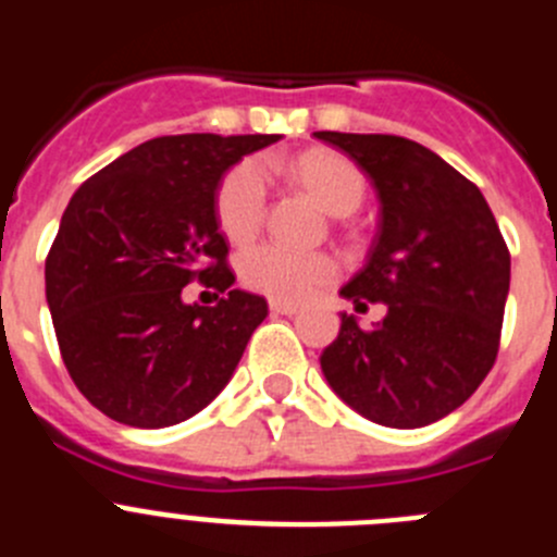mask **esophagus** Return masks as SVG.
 <instances>
[{
	"instance_id": "34e87169",
	"label": "esophagus",
	"mask_w": 557,
	"mask_h": 557,
	"mask_svg": "<svg viewBox=\"0 0 557 557\" xmlns=\"http://www.w3.org/2000/svg\"><path fill=\"white\" fill-rule=\"evenodd\" d=\"M270 312L273 314H298L301 307L298 304H289V301H270Z\"/></svg>"
}]
</instances>
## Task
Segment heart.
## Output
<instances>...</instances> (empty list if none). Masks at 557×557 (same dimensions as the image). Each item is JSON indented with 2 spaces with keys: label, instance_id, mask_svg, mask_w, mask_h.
Masks as SVG:
<instances>
[{
  "label": "heart",
  "instance_id": "obj_1",
  "mask_svg": "<svg viewBox=\"0 0 557 557\" xmlns=\"http://www.w3.org/2000/svg\"><path fill=\"white\" fill-rule=\"evenodd\" d=\"M293 178L334 218H348L366 198V178L348 159L329 150L304 152L289 164ZM268 206V172L259 161H243L218 191V220L231 243H248L262 228ZM243 282L275 301H304L337 275L326 253H304L282 245H259L243 256Z\"/></svg>",
  "mask_w": 557,
  "mask_h": 557
}]
</instances>
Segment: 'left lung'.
Segmentation results:
<instances>
[{
  "label": "left lung",
  "mask_w": 557,
  "mask_h": 557,
  "mask_svg": "<svg viewBox=\"0 0 557 557\" xmlns=\"http://www.w3.org/2000/svg\"><path fill=\"white\" fill-rule=\"evenodd\" d=\"M314 136L366 172L382 211L366 268L339 295L357 309H387L373 329L339 314L323 376L373 424L441 421L480 387L499 351L508 245L482 191L424 145L385 133Z\"/></svg>",
  "instance_id": "left-lung-1"
}]
</instances>
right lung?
<instances>
[{"label":"right lung","mask_w":557,"mask_h":557,"mask_svg":"<svg viewBox=\"0 0 557 557\" xmlns=\"http://www.w3.org/2000/svg\"><path fill=\"white\" fill-rule=\"evenodd\" d=\"M278 136H159L72 195L47 256V304L63 366L108 418L139 430L181 424L228 385L262 295L234 289L218 223L225 172ZM191 277L228 292L183 301Z\"/></svg>","instance_id":"obj_1"}]
</instances>
